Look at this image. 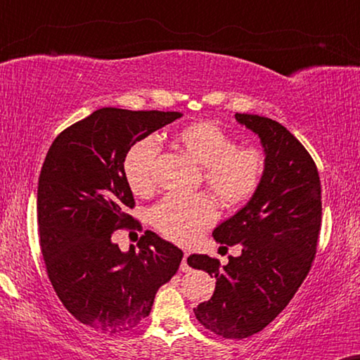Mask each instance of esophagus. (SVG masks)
Wrapping results in <instances>:
<instances>
[{"label": "esophagus", "mask_w": 360, "mask_h": 360, "mask_svg": "<svg viewBox=\"0 0 360 360\" xmlns=\"http://www.w3.org/2000/svg\"><path fill=\"white\" fill-rule=\"evenodd\" d=\"M187 257H188V252H185L184 259H181V264H180V271L181 273H188L190 271V266L187 263Z\"/></svg>", "instance_id": "obj_1"}]
</instances>
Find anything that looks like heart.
Wrapping results in <instances>:
<instances>
[{"instance_id":"b5f03b06","label":"heart","mask_w":360,"mask_h":360,"mask_svg":"<svg viewBox=\"0 0 360 360\" xmlns=\"http://www.w3.org/2000/svg\"><path fill=\"white\" fill-rule=\"evenodd\" d=\"M176 141L190 158L202 165L207 188L224 205L246 202L259 187L264 156L255 146H236V139L212 122H193L176 134ZM158 139L148 136L129 148L122 160V175L136 195L155 188V162ZM217 205L209 193L167 195L151 207L150 222L168 239L190 244L217 221Z\"/></svg>"}]
</instances>
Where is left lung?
Wrapping results in <instances>:
<instances>
[{
	"mask_svg": "<svg viewBox=\"0 0 360 360\" xmlns=\"http://www.w3.org/2000/svg\"><path fill=\"white\" fill-rule=\"evenodd\" d=\"M264 148V173L251 200L214 229L240 256L221 266L207 255L187 263L215 276V291L195 310L197 320L224 339H248L285 310L310 271L322 226V187L305 146L280 122L236 112Z\"/></svg>",
	"mask_w": 360,
	"mask_h": 360,
	"instance_id": "left-lung-1",
	"label": "left lung"
}]
</instances>
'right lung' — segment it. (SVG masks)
<instances>
[{
  "instance_id": "add662e5",
  "label": "right lung",
  "mask_w": 360,
  "mask_h": 360,
  "mask_svg": "<svg viewBox=\"0 0 360 360\" xmlns=\"http://www.w3.org/2000/svg\"><path fill=\"white\" fill-rule=\"evenodd\" d=\"M181 116L172 111L97 109L53 139L38 179L37 217L49 280L80 323L103 333L138 327L184 252L146 231L122 252L114 231L139 227L122 160L134 143Z\"/></svg>"
}]
</instances>
